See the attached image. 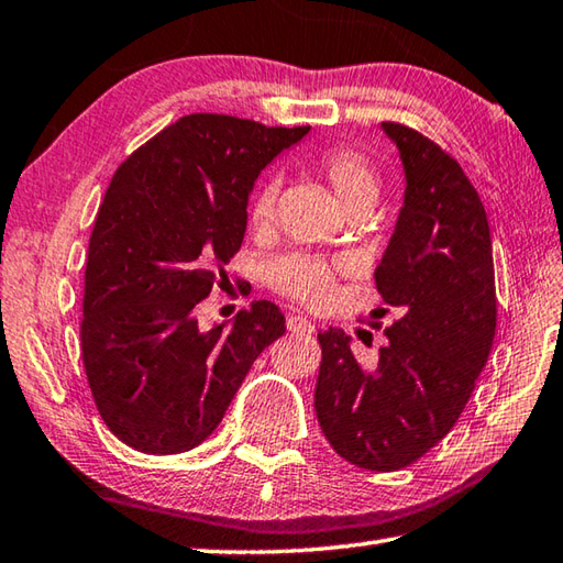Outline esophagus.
Masks as SVG:
<instances>
[{
  "instance_id": "esophagus-1",
  "label": "esophagus",
  "mask_w": 563,
  "mask_h": 563,
  "mask_svg": "<svg viewBox=\"0 0 563 563\" xmlns=\"http://www.w3.org/2000/svg\"><path fill=\"white\" fill-rule=\"evenodd\" d=\"M286 328H289L291 333H301V335L316 333V325L306 316H289L286 318Z\"/></svg>"
}]
</instances>
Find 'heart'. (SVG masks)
<instances>
[{"instance_id":"heart-1","label":"heart","mask_w":563,"mask_h":563,"mask_svg":"<svg viewBox=\"0 0 563 563\" xmlns=\"http://www.w3.org/2000/svg\"><path fill=\"white\" fill-rule=\"evenodd\" d=\"M313 168L321 174L345 210L373 208L379 194V174L373 162L353 150V146H328L313 156ZM279 196V178H264L250 198V222L267 225L274 218ZM269 282L279 291L294 296L309 306H323L331 301L335 289V267L311 254L291 252L269 262Z\"/></svg>"}]
</instances>
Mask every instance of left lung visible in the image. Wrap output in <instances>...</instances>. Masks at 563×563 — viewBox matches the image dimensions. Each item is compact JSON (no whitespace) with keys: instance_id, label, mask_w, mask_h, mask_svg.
<instances>
[{"instance_id":"left-lung-1","label":"left lung","mask_w":563,"mask_h":563,"mask_svg":"<svg viewBox=\"0 0 563 563\" xmlns=\"http://www.w3.org/2000/svg\"><path fill=\"white\" fill-rule=\"evenodd\" d=\"M405 172V198L375 272L382 299L401 318L373 367L341 328L323 350L316 417L328 443L357 468H407L459 421L490 355L497 301L493 242L478 190L439 144L382 122Z\"/></svg>"}]
</instances>
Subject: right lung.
<instances>
[{
	"mask_svg": "<svg viewBox=\"0 0 563 563\" xmlns=\"http://www.w3.org/2000/svg\"><path fill=\"white\" fill-rule=\"evenodd\" d=\"M309 132L188 114L117 168L90 238L80 343L95 405L126 446H200L284 335L272 301L240 311L230 331H200L194 309L242 245L262 168Z\"/></svg>",
	"mask_w": 563,
	"mask_h": 563,
	"instance_id": "obj_1",
	"label": "right lung"
}]
</instances>
